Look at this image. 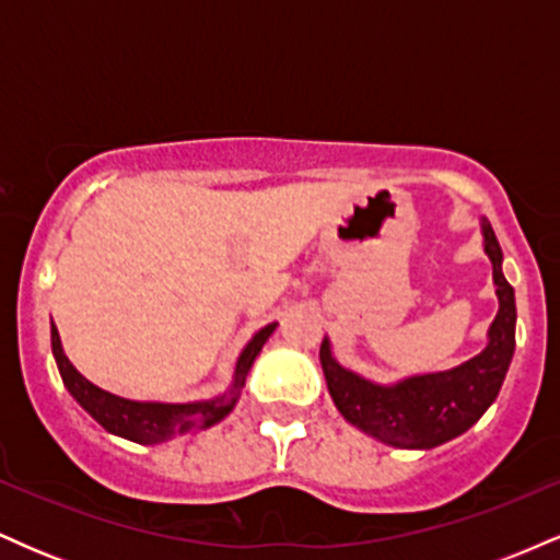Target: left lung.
<instances>
[{
    "label": "left lung",
    "instance_id": "left-lung-1",
    "mask_svg": "<svg viewBox=\"0 0 560 560\" xmlns=\"http://www.w3.org/2000/svg\"><path fill=\"white\" fill-rule=\"evenodd\" d=\"M485 253L492 262L498 316L487 345L471 361L447 371L413 374L392 384L371 382L334 358L329 337L320 342V369L339 413L374 440L392 447L432 450L477 423L498 397L516 350V298L503 276V249L487 218H479Z\"/></svg>",
    "mask_w": 560,
    "mask_h": 560
}]
</instances>
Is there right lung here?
Instances as JSON below:
<instances>
[{
  "label": "right lung",
  "mask_w": 560,
  "mask_h": 560,
  "mask_svg": "<svg viewBox=\"0 0 560 560\" xmlns=\"http://www.w3.org/2000/svg\"><path fill=\"white\" fill-rule=\"evenodd\" d=\"M279 324L262 326L260 331L253 334L244 350L240 352L234 363V376L231 384L221 395L208 397V400H191V402H155V400H128V397L113 395V392L96 387L86 376L75 371V365L68 361L66 350H62L60 334L52 324V355L60 371L62 384L73 395V400L86 410L102 429L124 440L139 442V445H163V442L176 440L210 429L213 423L223 421L240 402L244 382H247L249 369H253L255 358L260 355L262 345L276 331Z\"/></svg>",
  "instance_id": "add662e5"
}]
</instances>
